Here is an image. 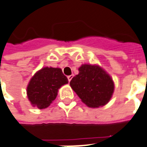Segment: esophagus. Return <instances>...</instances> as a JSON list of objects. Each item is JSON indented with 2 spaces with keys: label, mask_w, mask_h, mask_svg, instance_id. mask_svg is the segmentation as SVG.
I'll list each match as a JSON object with an SVG mask.
<instances>
[{
  "label": "esophagus",
  "mask_w": 147,
  "mask_h": 147,
  "mask_svg": "<svg viewBox=\"0 0 147 147\" xmlns=\"http://www.w3.org/2000/svg\"><path fill=\"white\" fill-rule=\"evenodd\" d=\"M72 77H73V76H72V75H71V76H67V80H68V81H69V82H70L71 80L72 79Z\"/></svg>",
  "instance_id": "1"
}]
</instances>
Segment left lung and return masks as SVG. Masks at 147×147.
I'll return each instance as SVG.
<instances>
[{
  "label": "left lung",
  "instance_id": "1",
  "mask_svg": "<svg viewBox=\"0 0 147 147\" xmlns=\"http://www.w3.org/2000/svg\"><path fill=\"white\" fill-rule=\"evenodd\" d=\"M71 88L88 107L97 108L106 105L115 90L112 78L97 64H82L79 74L70 82Z\"/></svg>",
  "mask_w": 147,
  "mask_h": 147
}]
</instances>
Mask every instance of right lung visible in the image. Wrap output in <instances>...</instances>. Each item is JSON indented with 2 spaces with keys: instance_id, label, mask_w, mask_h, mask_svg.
Returning a JSON list of instances; mask_svg holds the SVG:
<instances>
[{
  "instance_id": "right-lung-1",
  "label": "right lung",
  "mask_w": 147,
  "mask_h": 147,
  "mask_svg": "<svg viewBox=\"0 0 147 147\" xmlns=\"http://www.w3.org/2000/svg\"><path fill=\"white\" fill-rule=\"evenodd\" d=\"M68 83L61 68L45 67L31 78L27 86V96L31 105L39 109L50 106L58 95V90Z\"/></svg>"
}]
</instances>
